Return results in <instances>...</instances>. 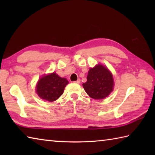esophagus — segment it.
I'll use <instances>...</instances> for the list:
<instances>
[{
    "instance_id": "1",
    "label": "esophagus",
    "mask_w": 155,
    "mask_h": 155,
    "mask_svg": "<svg viewBox=\"0 0 155 155\" xmlns=\"http://www.w3.org/2000/svg\"><path fill=\"white\" fill-rule=\"evenodd\" d=\"M80 82H81V80L80 79H78L77 81H74V83H80Z\"/></svg>"
}]
</instances>
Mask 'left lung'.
Instances as JSON below:
<instances>
[{
	"label": "left lung",
	"instance_id": "obj_1",
	"mask_svg": "<svg viewBox=\"0 0 155 155\" xmlns=\"http://www.w3.org/2000/svg\"><path fill=\"white\" fill-rule=\"evenodd\" d=\"M114 85L111 73L106 67L98 64L89 70L87 81L83 84V87L91 98L100 100L106 98L111 92Z\"/></svg>",
	"mask_w": 155,
	"mask_h": 155
}]
</instances>
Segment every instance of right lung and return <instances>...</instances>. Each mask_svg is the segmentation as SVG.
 <instances>
[{
	"mask_svg": "<svg viewBox=\"0 0 155 155\" xmlns=\"http://www.w3.org/2000/svg\"><path fill=\"white\" fill-rule=\"evenodd\" d=\"M68 83L66 78L60 77L53 72L39 80L36 85L37 94L41 98L53 102L62 95Z\"/></svg>",
	"mask_w": 155,
	"mask_h": 155,
	"instance_id": "right-lung-1",
	"label": "right lung"
}]
</instances>
